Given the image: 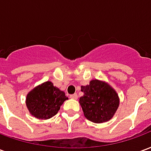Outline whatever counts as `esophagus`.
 <instances>
[{"instance_id": "esophagus-1", "label": "esophagus", "mask_w": 151, "mask_h": 151, "mask_svg": "<svg viewBox=\"0 0 151 151\" xmlns=\"http://www.w3.org/2000/svg\"><path fill=\"white\" fill-rule=\"evenodd\" d=\"M69 98L73 99H78V95H77V94L70 95H69Z\"/></svg>"}]
</instances>
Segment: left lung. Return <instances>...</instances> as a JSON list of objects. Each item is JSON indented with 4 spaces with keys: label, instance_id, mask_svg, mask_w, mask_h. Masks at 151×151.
Instances as JSON below:
<instances>
[{
    "label": "left lung",
    "instance_id": "8db88e82",
    "mask_svg": "<svg viewBox=\"0 0 151 151\" xmlns=\"http://www.w3.org/2000/svg\"><path fill=\"white\" fill-rule=\"evenodd\" d=\"M84 95L79 103L86 119L95 123L106 122L113 116L119 106L116 92L105 82L92 80L90 85L82 86Z\"/></svg>",
    "mask_w": 151,
    "mask_h": 151
}]
</instances>
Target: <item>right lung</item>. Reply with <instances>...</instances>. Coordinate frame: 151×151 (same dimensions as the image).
I'll return each mask as SVG.
<instances>
[{
    "label": "right lung",
    "instance_id": "right-lung-1",
    "mask_svg": "<svg viewBox=\"0 0 151 151\" xmlns=\"http://www.w3.org/2000/svg\"><path fill=\"white\" fill-rule=\"evenodd\" d=\"M65 92L46 82L32 90L27 96V106L32 116L38 119H49L60 110L65 100Z\"/></svg>",
    "mask_w": 151,
    "mask_h": 151
}]
</instances>
